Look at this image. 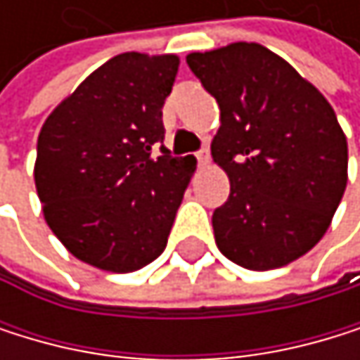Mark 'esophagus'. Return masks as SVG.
<instances>
[{
    "label": "esophagus",
    "instance_id": "obj_1",
    "mask_svg": "<svg viewBox=\"0 0 360 360\" xmlns=\"http://www.w3.org/2000/svg\"><path fill=\"white\" fill-rule=\"evenodd\" d=\"M196 162H198V166H207V164H210V148L202 146L198 153H196Z\"/></svg>",
    "mask_w": 360,
    "mask_h": 360
}]
</instances>
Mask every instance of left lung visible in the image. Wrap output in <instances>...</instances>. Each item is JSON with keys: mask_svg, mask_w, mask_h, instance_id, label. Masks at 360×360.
Instances as JSON below:
<instances>
[{"mask_svg": "<svg viewBox=\"0 0 360 360\" xmlns=\"http://www.w3.org/2000/svg\"><path fill=\"white\" fill-rule=\"evenodd\" d=\"M186 62L220 108L212 155L231 194L212 216L216 244L248 270L287 266L322 240L348 184V142L335 110L257 43Z\"/></svg>", "mask_w": 360, "mask_h": 360, "instance_id": "left-lung-1", "label": "left lung"}]
</instances>
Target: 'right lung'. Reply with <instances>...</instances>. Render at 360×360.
Masks as SVG:
<instances>
[{"label":"right lung","mask_w":360,"mask_h":360,"mask_svg":"<svg viewBox=\"0 0 360 360\" xmlns=\"http://www.w3.org/2000/svg\"><path fill=\"white\" fill-rule=\"evenodd\" d=\"M176 68V56L120 53L40 129L34 181L45 220L94 268L134 272L166 248L194 172V158L164 146L162 108Z\"/></svg>","instance_id":"1"}]
</instances>
